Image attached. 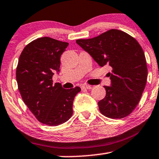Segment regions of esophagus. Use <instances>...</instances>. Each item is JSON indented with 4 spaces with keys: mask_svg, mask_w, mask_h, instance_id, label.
Wrapping results in <instances>:
<instances>
[{
    "mask_svg": "<svg viewBox=\"0 0 159 159\" xmlns=\"http://www.w3.org/2000/svg\"><path fill=\"white\" fill-rule=\"evenodd\" d=\"M82 89H91L92 86H89V85H83L81 86Z\"/></svg>",
    "mask_w": 159,
    "mask_h": 159,
    "instance_id": "34e87169",
    "label": "esophagus"
}]
</instances>
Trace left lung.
Masks as SVG:
<instances>
[{
  "mask_svg": "<svg viewBox=\"0 0 159 159\" xmlns=\"http://www.w3.org/2000/svg\"><path fill=\"white\" fill-rule=\"evenodd\" d=\"M76 43L98 63L108 65L111 86L98 105L107 117L120 119L133 112L140 100L147 80L146 57L137 41L126 32L110 30L98 36L78 39Z\"/></svg>",
  "mask_w": 159,
  "mask_h": 159,
  "instance_id": "left-lung-1",
  "label": "left lung"
}]
</instances>
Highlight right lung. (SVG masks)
Segmentation results:
<instances>
[{
    "label": "right lung",
    "mask_w": 159,
    "mask_h": 159,
    "mask_svg": "<svg viewBox=\"0 0 159 159\" xmlns=\"http://www.w3.org/2000/svg\"><path fill=\"white\" fill-rule=\"evenodd\" d=\"M69 44L49 37L32 41L22 52L16 67V82L23 102L37 120L48 126L67 121L73 114V102L81 91L76 86L65 89L53 83L60 71L61 56Z\"/></svg>",
    "instance_id": "1"
}]
</instances>
